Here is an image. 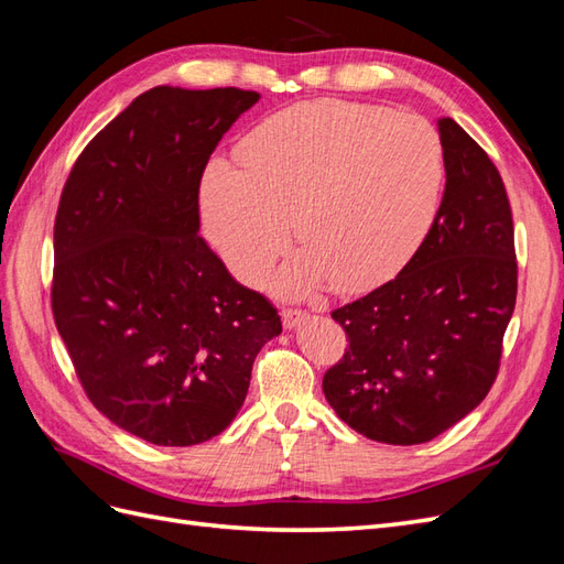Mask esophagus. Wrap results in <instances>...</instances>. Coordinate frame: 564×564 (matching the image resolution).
<instances>
[{"instance_id":"esophagus-1","label":"esophagus","mask_w":564,"mask_h":564,"mask_svg":"<svg viewBox=\"0 0 564 564\" xmlns=\"http://www.w3.org/2000/svg\"><path fill=\"white\" fill-rule=\"evenodd\" d=\"M303 319H305L303 311H299V308H282L284 329H296Z\"/></svg>"}]
</instances>
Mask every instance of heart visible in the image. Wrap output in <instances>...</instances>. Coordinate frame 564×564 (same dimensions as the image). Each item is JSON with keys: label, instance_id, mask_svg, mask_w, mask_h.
<instances>
[{"label": "heart", "instance_id": "heart-1", "mask_svg": "<svg viewBox=\"0 0 564 564\" xmlns=\"http://www.w3.org/2000/svg\"><path fill=\"white\" fill-rule=\"evenodd\" d=\"M240 160L204 176V226L235 275L256 280L286 247L294 214L305 245L278 275L286 294L332 280L362 292L398 275L435 224L447 174L429 119L350 100L265 117Z\"/></svg>", "mask_w": 564, "mask_h": 564}]
</instances>
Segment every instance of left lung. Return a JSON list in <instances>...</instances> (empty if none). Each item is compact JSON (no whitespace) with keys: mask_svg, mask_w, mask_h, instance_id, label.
<instances>
[{"mask_svg":"<svg viewBox=\"0 0 564 564\" xmlns=\"http://www.w3.org/2000/svg\"><path fill=\"white\" fill-rule=\"evenodd\" d=\"M437 129L447 183L433 228L395 280L332 313L348 350L324 373V398L386 445L431 442L487 398L518 296L499 169L452 117Z\"/></svg>","mask_w":564,"mask_h":564,"instance_id":"1","label":"left lung"}]
</instances>
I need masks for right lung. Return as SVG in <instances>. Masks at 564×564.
Here are the masks:
<instances>
[{
	"mask_svg": "<svg viewBox=\"0 0 564 564\" xmlns=\"http://www.w3.org/2000/svg\"><path fill=\"white\" fill-rule=\"evenodd\" d=\"M261 96L141 94L82 150L54 226L51 311L91 404L160 447L224 433L282 322L199 237V183Z\"/></svg>",
	"mask_w": 564,
	"mask_h": 564,
	"instance_id": "obj_1",
	"label": "right lung"
}]
</instances>
